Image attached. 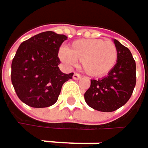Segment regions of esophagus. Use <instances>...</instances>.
Masks as SVG:
<instances>
[{"label": "esophagus", "instance_id": "1", "mask_svg": "<svg viewBox=\"0 0 148 148\" xmlns=\"http://www.w3.org/2000/svg\"><path fill=\"white\" fill-rule=\"evenodd\" d=\"M73 78H74V79H79L81 78V76H80V74H77V73H74V75H73Z\"/></svg>", "mask_w": 148, "mask_h": 148}]
</instances>
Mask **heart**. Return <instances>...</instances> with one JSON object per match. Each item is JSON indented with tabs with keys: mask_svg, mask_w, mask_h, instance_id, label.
<instances>
[{
	"mask_svg": "<svg viewBox=\"0 0 148 148\" xmlns=\"http://www.w3.org/2000/svg\"><path fill=\"white\" fill-rule=\"evenodd\" d=\"M58 55L66 65L80 62L83 70L88 75L100 77L108 74L116 64L118 49L110 41L80 39L71 43L68 49H62Z\"/></svg>",
	"mask_w": 148,
	"mask_h": 148,
	"instance_id": "b5f03b06",
	"label": "heart"
}]
</instances>
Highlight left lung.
I'll return each mask as SVG.
<instances>
[{
    "mask_svg": "<svg viewBox=\"0 0 148 148\" xmlns=\"http://www.w3.org/2000/svg\"><path fill=\"white\" fill-rule=\"evenodd\" d=\"M118 59L108 75L100 79H91V86L85 92L86 103L92 109L111 112L129 101L136 84V65L130 50L116 39Z\"/></svg>",
    "mask_w": 148,
    "mask_h": 148,
    "instance_id": "left-lung-1",
    "label": "left lung"
}]
</instances>
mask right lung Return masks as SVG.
<instances>
[{"instance_id": "add662e5", "label": "right lung", "mask_w": 148, "mask_h": 148, "mask_svg": "<svg viewBox=\"0 0 148 148\" xmlns=\"http://www.w3.org/2000/svg\"><path fill=\"white\" fill-rule=\"evenodd\" d=\"M68 38L45 32L19 45L12 62L11 80L18 99L33 108L51 106L58 99L64 82L74 73L63 74L58 50Z\"/></svg>"}]
</instances>
